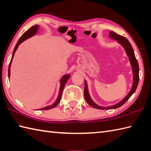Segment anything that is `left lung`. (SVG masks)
Wrapping results in <instances>:
<instances>
[{
	"label": "left lung",
	"instance_id": "left-lung-1",
	"mask_svg": "<svg viewBox=\"0 0 151 151\" xmlns=\"http://www.w3.org/2000/svg\"><path fill=\"white\" fill-rule=\"evenodd\" d=\"M109 37L112 39L116 40L120 45H121L124 48L125 50V52L127 53V56L129 59V61L130 63V65L132 66V73H133V83L132 88L130 89V92H129L128 94H127L125 98H124L121 101H119L114 105L109 106H101L98 105H97L92 101L89 94L88 90V85H87V83L85 80V90H84V94H85V98L87 103L90 106H91L93 108L98 109H101V110H107V109H117L119 108L121 106H122L124 103H125L127 100H128L130 96H131L135 92L136 90L138 87V82H139V65L138 61L135 57L134 52L133 48L132 47L131 45L129 42V41L127 40L125 37H124L119 35L117 34L115 32L112 31H110L109 32Z\"/></svg>",
	"mask_w": 151,
	"mask_h": 151
}]
</instances>
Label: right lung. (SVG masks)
Masks as SVG:
<instances>
[{
  "label": "right lung",
  "instance_id": "1",
  "mask_svg": "<svg viewBox=\"0 0 151 151\" xmlns=\"http://www.w3.org/2000/svg\"><path fill=\"white\" fill-rule=\"evenodd\" d=\"M39 27V25H35V26H32V27L30 28L29 29H28L27 31L23 33V35L21 37H20V39H19V40L18 41L17 43L16 46H15L14 50H13L11 61H10L9 65V67H8V78H9V77H10V68H11V65H12V60H13V56H14V54H15V53L16 52V50H17L19 46L20 45V44H21V43L23 41H24L25 40L28 39V38L31 37H32V36L34 35L35 34H36L37 32V30H38ZM70 78V74H66V75H64V76L62 77L61 80H60V83H61V85H60L59 95H58V98H57V99L55 100V101L53 103L52 105H49V106H45V107H44V108H41L40 110H49V109H51L54 108L55 106H56L57 105H58V104L60 102V101H61V96H62L63 88H64V87H65V86L66 85L67 81H68V79Z\"/></svg>",
  "mask_w": 151,
  "mask_h": 151
}]
</instances>
